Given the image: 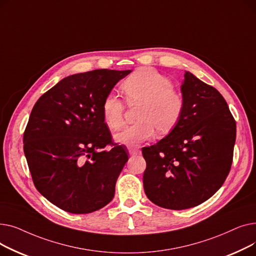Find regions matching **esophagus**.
<instances>
[{
  "label": "esophagus",
  "mask_w": 256,
  "mask_h": 256,
  "mask_svg": "<svg viewBox=\"0 0 256 256\" xmlns=\"http://www.w3.org/2000/svg\"><path fill=\"white\" fill-rule=\"evenodd\" d=\"M128 152H130V156H136V154H141L140 150H138V148H132V147H130V148H128Z\"/></svg>",
  "instance_id": "34e87169"
}]
</instances>
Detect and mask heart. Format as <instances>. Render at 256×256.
I'll list each match as a JSON object with an SVG mask.
<instances>
[{"label":"heart","mask_w":256,"mask_h":256,"mask_svg":"<svg viewBox=\"0 0 256 256\" xmlns=\"http://www.w3.org/2000/svg\"><path fill=\"white\" fill-rule=\"evenodd\" d=\"M169 78L150 67L132 72L122 84V90L130 104H140L138 124L126 126L115 135L119 144L137 146L158 134H167L176 126L184 112V98L172 88ZM102 115L112 130L124 124V104L116 94L110 93L102 104Z\"/></svg>","instance_id":"obj_1"}]
</instances>
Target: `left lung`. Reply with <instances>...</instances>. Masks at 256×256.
<instances>
[{
    "label": "left lung",
    "instance_id": "1",
    "mask_svg": "<svg viewBox=\"0 0 256 256\" xmlns=\"http://www.w3.org/2000/svg\"><path fill=\"white\" fill-rule=\"evenodd\" d=\"M180 90L184 106L178 122L156 144L142 148L147 198L176 210L201 204L220 189L236 136V121L217 89L186 72Z\"/></svg>",
    "mask_w": 256,
    "mask_h": 256
}]
</instances>
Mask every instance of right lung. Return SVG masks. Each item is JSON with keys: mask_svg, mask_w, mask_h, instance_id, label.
<instances>
[{"mask_svg": "<svg viewBox=\"0 0 256 256\" xmlns=\"http://www.w3.org/2000/svg\"><path fill=\"white\" fill-rule=\"evenodd\" d=\"M130 72L96 70L66 76L33 106L24 152L38 192L65 212L89 214L114 197L128 156L112 143L102 104ZM109 144L112 150L104 151Z\"/></svg>", "mask_w": 256, "mask_h": 256, "instance_id": "1", "label": "right lung"}]
</instances>
